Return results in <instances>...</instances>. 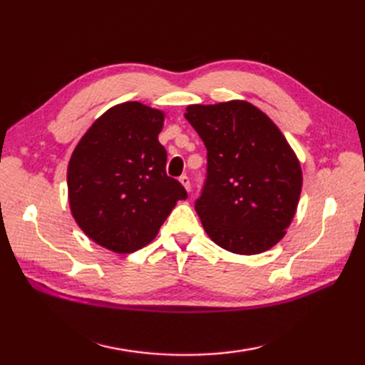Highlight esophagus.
Returning <instances> with one entry per match:
<instances>
[{"label":"esophagus","instance_id":"esophagus-1","mask_svg":"<svg viewBox=\"0 0 365 365\" xmlns=\"http://www.w3.org/2000/svg\"><path fill=\"white\" fill-rule=\"evenodd\" d=\"M178 180H180V183L185 187V190H187V191L191 190V182H190V177L188 175H182L180 178H178Z\"/></svg>","mask_w":365,"mask_h":365}]
</instances>
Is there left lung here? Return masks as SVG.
<instances>
[{
	"instance_id": "left-lung-1",
	"label": "left lung",
	"mask_w": 365,
	"mask_h": 365,
	"mask_svg": "<svg viewBox=\"0 0 365 365\" xmlns=\"http://www.w3.org/2000/svg\"><path fill=\"white\" fill-rule=\"evenodd\" d=\"M185 118L207 147L196 213L213 242L234 254L268 251L297 212L302 173L290 144L245 100L190 105Z\"/></svg>"
}]
</instances>
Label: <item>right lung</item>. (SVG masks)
<instances>
[{
    "instance_id": "1",
    "label": "right lung",
    "mask_w": 365,
    "mask_h": 365,
    "mask_svg": "<svg viewBox=\"0 0 365 365\" xmlns=\"http://www.w3.org/2000/svg\"><path fill=\"white\" fill-rule=\"evenodd\" d=\"M165 113L139 102L110 108L92 123L68 161V204L92 242L118 254L157 237L177 200L188 195L166 174L158 141Z\"/></svg>"
}]
</instances>
